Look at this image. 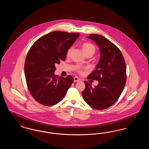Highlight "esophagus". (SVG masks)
<instances>
[{"label": "esophagus", "instance_id": "esophagus-1", "mask_svg": "<svg viewBox=\"0 0 149 149\" xmlns=\"http://www.w3.org/2000/svg\"><path fill=\"white\" fill-rule=\"evenodd\" d=\"M80 81V79L79 78L77 77H75L74 78V82H78V81Z\"/></svg>", "mask_w": 149, "mask_h": 149}]
</instances>
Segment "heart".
Here are the masks:
<instances>
[{"label":"heart","mask_w":149,"mask_h":149,"mask_svg":"<svg viewBox=\"0 0 149 149\" xmlns=\"http://www.w3.org/2000/svg\"><path fill=\"white\" fill-rule=\"evenodd\" d=\"M81 49L84 54H91L93 55L95 51V46L91 43L85 42L83 43L81 46ZM72 48H70L68 52H67V56H69L71 54Z\"/></svg>","instance_id":"1"}]
</instances>
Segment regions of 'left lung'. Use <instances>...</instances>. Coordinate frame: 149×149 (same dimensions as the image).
I'll return each instance as SVG.
<instances>
[{"label": "left lung", "mask_w": 149, "mask_h": 149, "mask_svg": "<svg viewBox=\"0 0 149 149\" xmlns=\"http://www.w3.org/2000/svg\"><path fill=\"white\" fill-rule=\"evenodd\" d=\"M99 47L100 59L88 77L98 80L93 88L86 81L82 92L85 102L96 109H104L112 106L119 98L126 81V66L119 49L103 36L91 34L86 37Z\"/></svg>", "instance_id": "obj_1"}]
</instances>
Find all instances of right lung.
<instances>
[{"label": "right lung", "instance_id": "right-lung-1", "mask_svg": "<svg viewBox=\"0 0 149 149\" xmlns=\"http://www.w3.org/2000/svg\"><path fill=\"white\" fill-rule=\"evenodd\" d=\"M79 33L53 31L38 38L29 50L24 73L29 91L38 103L55 105L64 99L74 78H58L54 74L55 65L64 61Z\"/></svg>", "mask_w": 149, "mask_h": 149}]
</instances>
